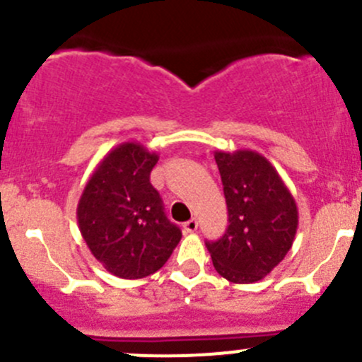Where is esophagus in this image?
Instances as JSON below:
<instances>
[{"label":"esophagus","instance_id":"obj_1","mask_svg":"<svg viewBox=\"0 0 362 362\" xmlns=\"http://www.w3.org/2000/svg\"><path fill=\"white\" fill-rule=\"evenodd\" d=\"M196 229H198V221H196V218H191V221H187L184 224V231L185 233H194Z\"/></svg>","mask_w":362,"mask_h":362}]
</instances>
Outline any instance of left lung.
Wrapping results in <instances>:
<instances>
[{
	"label": "left lung",
	"instance_id": "1",
	"mask_svg": "<svg viewBox=\"0 0 362 362\" xmlns=\"http://www.w3.org/2000/svg\"><path fill=\"white\" fill-rule=\"evenodd\" d=\"M229 226L222 238L206 242L214 268L233 284L264 279L291 250L298 206L264 156L254 151L215 152Z\"/></svg>",
	"mask_w": 362,
	"mask_h": 362
}]
</instances>
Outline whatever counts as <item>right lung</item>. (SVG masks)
Returning a JSON list of instances; mask_svg holds the SVG:
<instances>
[{
	"instance_id": "add662e5",
	"label": "right lung",
	"mask_w": 362,
	"mask_h": 362,
	"mask_svg": "<svg viewBox=\"0 0 362 362\" xmlns=\"http://www.w3.org/2000/svg\"><path fill=\"white\" fill-rule=\"evenodd\" d=\"M159 160L136 141L112 148L86 184L76 221L90 254L120 279H144L164 266L182 238L164 214L151 171Z\"/></svg>"
}]
</instances>
